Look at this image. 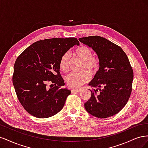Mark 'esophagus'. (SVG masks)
I'll return each mask as SVG.
<instances>
[{"instance_id": "1", "label": "esophagus", "mask_w": 148, "mask_h": 148, "mask_svg": "<svg viewBox=\"0 0 148 148\" xmlns=\"http://www.w3.org/2000/svg\"><path fill=\"white\" fill-rule=\"evenodd\" d=\"M71 91L72 93H75V92H78L80 91L79 89H71Z\"/></svg>"}]
</instances>
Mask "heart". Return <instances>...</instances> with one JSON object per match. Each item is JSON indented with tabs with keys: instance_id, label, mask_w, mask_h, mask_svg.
<instances>
[{
	"instance_id": "heart-1",
	"label": "heart",
	"mask_w": 148,
	"mask_h": 148,
	"mask_svg": "<svg viewBox=\"0 0 148 148\" xmlns=\"http://www.w3.org/2000/svg\"><path fill=\"white\" fill-rule=\"evenodd\" d=\"M75 55L83 60L82 69H86L92 74L96 73L99 71L101 66L100 60L97 57L92 56L93 53L91 49L87 46H81L75 49ZM70 54L66 52L62 56L60 60V69L66 72L69 70ZM91 75L87 70L82 71L79 73H71L65 78V81L71 88H78L83 84L86 83L90 79Z\"/></svg>"
}]
</instances>
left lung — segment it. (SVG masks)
<instances>
[{
  "label": "left lung",
  "instance_id": "1",
  "mask_svg": "<svg viewBox=\"0 0 148 148\" xmlns=\"http://www.w3.org/2000/svg\"><path fill=\"white\" fill-rule=\"evenodd\" d=\"M79 41L91 47L98 56L101 66L89 83L93 88L85 109L97 118H107L119 113L130 97L133 71L123 49L106 38L93 36Z\"/></svg>",
  "mask_w": 148,
  "mask_h": 148
}]
</instances>
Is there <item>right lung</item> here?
Here are the masks:
<instances>
[{"label":"right lung","instance_id":"obj_1","mask_svg":"<svg viewBox=\"0 0 148 148\" xmlns=\"http://www.w3.org/2000/svg\"><path fill=\"white\" fill-rule=\"evenodd\" d=\"M79 42L75 38L40 40L31 44L17 57L13 84L18 99L29 114L48 118L62 109L71 91L60 73L62 56ZM49 82L50 88L47 86Z\"/></svg>","mask_w":148,"mask_h":148}]
</instances>
